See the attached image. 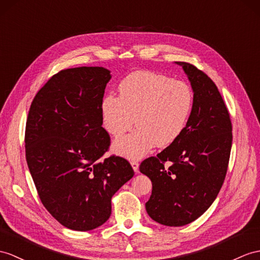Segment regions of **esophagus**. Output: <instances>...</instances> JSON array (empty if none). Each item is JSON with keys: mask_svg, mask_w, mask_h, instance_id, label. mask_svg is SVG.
<instances>
[{"mask_svg": "<svg viewBox=\"0 0 260 260\" xmlns=\"http://www.w3.org/2000/svg\"><path fill=\"white\" fill-rule=\"evenodd\" d=\"M131 166H132V169H134L135 172L138 173V172H139V162L136 161V160L131 161Z\"/></svg>", "mask_w": 260, "mask_h": 260, "instance_id": "34e87169", "label": "esophagus"}]
</instances>
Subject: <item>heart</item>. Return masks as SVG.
<instances>
[{
	"label": "heart",
	"instance_id": "b5f03b06",
	"mask_svg": "<svg viewBox=\"0 0 260 260\" xmlns=\"http://www.w3.org/2000/svg\"><path fill=\"white\" fill-rule=\"evenodd\" d=\"M194 104L188 85L161 74L135 72L119 85V97L107 94L100 111L106 130L120 137L132 124L128 136L113 143V151L128 159H140L156 145L168 147L184 131Z\"/></svg>",
	"mask_w": 260,
	"mask_h": 260
}]
</instances>
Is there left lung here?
I'll return each instance as SVG.
<instances>
[{
	"instance_id": "left-lung-1",
	"label": "left lung",
	"mask_w": 260,
	"mask_h": 260,
	"mask_svg": "<svg viewBox=\"0 0 260 260\" xmlns=\"http://www.w3.org/2000/svg\"><path fill=\"white\" fill-rule=\"evenodd\" d=\"M175 64L191 82L192 113L178 140L145 159L140 172L152 182L145 203L149 216L178 227L199 218L216 199L229 167L233 135L229 110L213 80L188 62Z\"/></svg>"
}]
</instances>
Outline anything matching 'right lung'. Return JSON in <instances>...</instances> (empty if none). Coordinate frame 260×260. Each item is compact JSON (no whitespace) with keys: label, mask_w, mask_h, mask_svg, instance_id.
I'll use <instances>...</instances> for the list:
<instances>
[{"label":"right lung","mask_w":260,"mask_h":260,"mask_svg":"<svg viewBox=\"0 0 260 260\" xmlns=\"http://www.w3.org/2000/svg\"><path fill=\"white\" fill-rule=\"evenodd\" d=\"M111 79L104 67L54 75L30 105L26 162L43 205L61 225L87 232L106 223L111 198L135 172L123 157L101 160L110 137L100 104Z\"/></svg>","instance_id":"right-lung-1"}]
</instances>
